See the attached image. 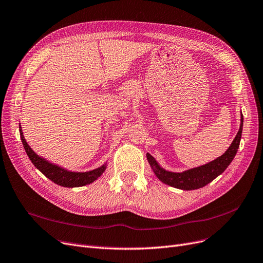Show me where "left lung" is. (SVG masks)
<instances>
[{
  "instance_id": "left-lung-1",
  "label": "left lung",
  "mask_w": 263,
  "mask_h": 263,
  "mask_svg": "<svg viewBox=\"0 0 263 263\" xmlns=\"http://www.w3.org/2000/svg\"><path fill=\"white\" fill-rule=\"evenodd\" d=\"M243 119V114H240L239 129L235 136L234 140L231 143L228 150L221 156L217 157L216 160L202 166L190 168V170H186L181 173H175L171 171H166L150 153H146V159H148V162L152 168L153 173L163 183L174 186L176 189H180V190L190 191L205 186L206 184L216 179L219 175H221L227 170L230 163L233 161L234 156L236 155V152L238 150L239 141L241 138V132H243L244 122Z\"/></svg>"
}]
</instances>
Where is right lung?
Listing matches in <instances>:
<instances>
[{
	"instance_id": "1",
	"label": "right lung",
	"mask_w": 263,
	"mask_h": 263,
	"mask_svg": "<svg viewBox=\"0 0 263 263\" xmlns=\"http://www.w3.org/2000/svg\"><path fill=\"white\" fill-rule=\"evenodd\" d=\"M19 132H20V138H22L24 148L27 152V155L29 156L30 161L37 168V170L43 174L45 177H47L49 180L55 182L58 185L66 186V187H79L84 186L86 184L92 183L95 180L104 173L107 170V162L100 167L92 170L89 172H72L68 171L66 168L61 167L57 164L50 163L46 159L37 155L32 149L30 148V145L25 139V136L22 129V126L19 124Z\"/></svg>"
}]
</instances>
